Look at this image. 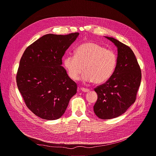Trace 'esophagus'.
<instances>
[{"label": "esophagus", "instance_id": "obj_1", "mask_svg": "<svg viewBox=\"0 0 156 156\" xmlns=\"http://www.w3.org/2000/svg\"><path fill=\"white\" fill-rule=\"evenodd\" d=\"M80 90H81V91H83V92H87H87L90 91V90H89V89H87V88H81Z\"/></svg>", "mask_w": 156, "mask_h": 156}]
</instances>
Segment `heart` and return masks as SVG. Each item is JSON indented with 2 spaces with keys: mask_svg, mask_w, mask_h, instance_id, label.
I'll return each instance as SVG.
<instances>
[{
  "mask_svg": "<svg viewBox=\"0 0 156 156\" xmlns=\"http://www.w3.org/2000/svg\"><path fill=\"white\" fill-rule=\"evenodd\" d=\"M117 64V56L112 50L105 49L92 41L80 44L75 49V55L64 58V66L68 76L73 80L81 76L83 82L94 81L103 83L112 75Z\"/></svg>",
  "mask_w": 156,
  "mask_h": 156,
  "instance_id": "heart-1",
  "label": "heart"
}]
</instances>
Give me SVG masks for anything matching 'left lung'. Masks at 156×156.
<instances>
[{
  "label": "left lung",
  "mask_w": 156,
  "mask_h": 156,
  "mask_svg": "<svg viewBox=\"0 0 156 156\" xmlns=\"http://www.w3.org/2000/svg\"><path fill=\"white\" fill-rule=\"evenodd\" d=\"M117 48V65L112 75L95 88L98 98L93 107L101 119H111L122 115L136 101L140 85L141 70L132 50L117 39L105 37Z\"/></svg>",
  "instance_id": "left-lung-1"
}]
</instances>
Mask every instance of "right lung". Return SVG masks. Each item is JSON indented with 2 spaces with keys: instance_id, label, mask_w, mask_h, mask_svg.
Masks as SVG:
<instances>
[{
  "instance_id": "right-lung-1",
  "label": "right lung",
  "mask_w": 156,
  "mask_h": 156,
  "mask_svg": "<svg viewBox=\"0 0 156 156\" xmlns=\"http://www.w3.org/2000/svg\"><path fill=\"white\" fill-rule=\"evenodd\" d=\"M78 35L46 34L29 46L20 60L18 89L27 108L41 119H59L76 93V83L61 65L65 51Z\"/></svg>"
}]
</instances>
